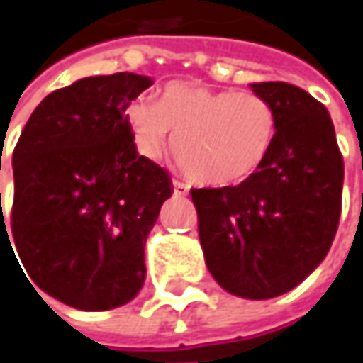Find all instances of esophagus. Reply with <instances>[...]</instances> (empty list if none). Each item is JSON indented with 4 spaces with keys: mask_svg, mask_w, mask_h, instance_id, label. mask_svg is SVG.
Returning <instances> with one entry per match:
<instances>
[{
    "mask_svg": "<svg viewBox=\"0 0 363 363\" xmlns=\"http://www.w3.org/2000/svg\"><path fill=\"white\" fill-rule=\"evenodd\" d=\"M172 186H174V194H179V196H186L189 194V186L181 181H172Z\"/></svg>",
    "mask_w": 363,
    "mask_h": 363,
    "instance_id": "1",
    "label": "esophagus"
}]
</instances>
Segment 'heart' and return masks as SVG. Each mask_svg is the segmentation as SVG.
<instances>
[{
	"instance_id": "1",
	"label": "heart",
	"mask_w": 363,
	"mask_h": 363,
	"mask_svg": "<svg viewBox=\"0 0 363 363\" xmlns=\"http://www.w3.org/2000/svg\"><path fill=\"white\" fill-rule=\"evenodd\" d=\"M136 150L157 160L169 148L186 177L208 186H231L253 177L275 140V110L255 92L215 90L170 82L157 100L138 96L126 106Z\"/></svg>"
}]
</instances>
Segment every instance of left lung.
<instances>
[{
	"instance_id": "obj_1",
	"label": "left lung",
	"mask_w": 363,
	"mask_h": 363,
	"mask_svg": "<svg viewBox=\"0 0 363 363\" xmlns=\"http://www.w3.org/2000/svg\"><path fill=\"white\" fill-rule=\"evenodd\" d=\"M275 110L265 162L237 186L191 189L215 281L245 299L287 294L330 251L342 213L344 158L325 106L285 82L251 84Z\"/></svg>"
}]
</instances>
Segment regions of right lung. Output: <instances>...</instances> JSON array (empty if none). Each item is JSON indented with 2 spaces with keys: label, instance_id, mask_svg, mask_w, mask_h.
<instances>
[{
  "label": "right lung",
  "instance_id": "1",
  "mask_svg": "<svg viewBox=\"0 0 363 363\" xmlns=\"http://www.w3.org/2000/svg\"><path fill=\"white\" fill-rule=\"evenodd\" d=\"M150 86L130 72L82 78L45 96L16 144L19 259L69 307L106 311L143 289L144 243L172 194L169 172L136 152L124 114Z\"/></svg>",
  "mask_w": 363,
  "mask_h": 363
}]
</instances>
